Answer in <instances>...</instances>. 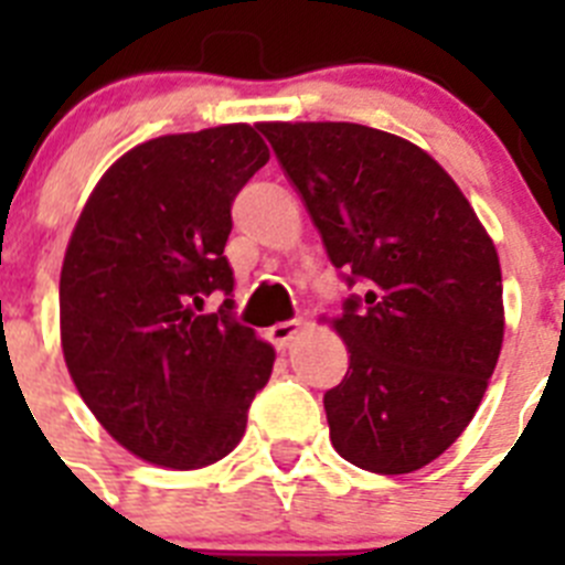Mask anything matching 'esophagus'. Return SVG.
Here are the masks:
<instances>
[{"label":"esophagus","mask_w":565,"mask_h":565,"mask_svg":"<svg viewBox=\"0 0 565 565\" xmlns=\"http://www.w3.org/2000/svg\"><path fill=\"white\" fill-rule=\"evenodd\" d=\"M302 326H306L302 319H288V322H277V326L268 328V339H271L277 348H286V344L291 342L294 337H297L299 328H302Z\"/></svg>","instance_id":"1"}]
</instances>
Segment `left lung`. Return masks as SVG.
I'll use <instances>...</instances> for the list:
<instances>
[{
    "instance_id": "8db88e82",
    "label": "left lung",
    "mask_w": 565,
    "mask_h": 565,
    "mask_svg": "<svg viewBox=\"0 0 565 565\" xmlns=\"http://www.w3.org/2000/svg\"><path fill=\"white\" fill-rule=\"evenodd\" d=\"M348 288L351 351L326 393L333 450L382 476L463 433L503 342L498 252L461 189L416 143L348 121L259 124Z\"/></svg>"
}]
</instances>
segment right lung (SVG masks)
<instances>
[{
	"mask_svg": "<svg viewBox=\"0 0 565 565\" xmlns=\"http://www.w3.org/2000/svg\"><path fill=\"white\" fill-rule=\"evenodd\" d=\"M268 147L248 124L129 149L89 194L58 282L62 351L93 416L132 456L201 469L246 433L274 348L234 319L232 201ZM212 292L227 297L201 315Z\"/></svg>",
	"mask_w": 565,
	"mask_h": 565,
	"instance_id": "1",
	"label": "right lung"
}]
</instances>
